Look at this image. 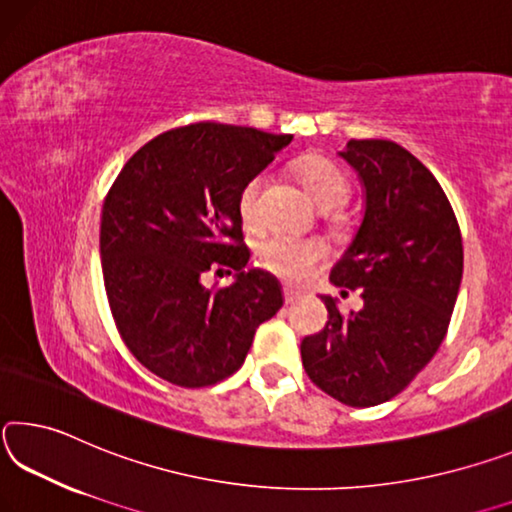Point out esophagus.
Returning a JSON list of instances; mask_svg holds the SVG:
<instances>
[{
	"label": "esophagus",
	"mask_w": 512,
	"mask_h": 512,
	"mask_svg": "<svg viewBox=\"0 0 512 512\" xmlns=\"http://www.w3.org/2000/svg\"><path fill=\"white\" fill-rule=\"evenodd\" d=\"M283 297H286V304H295V301L301 297V292L292 286H286L283 288Z\"/></svg>",
	"instance_id": "obj_1"
}]
</instances>
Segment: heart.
Wrapping results in <instances>:
<instances>
[{"label": "heart", "mask_w": 512, "mask_h": 512, "mask_svg": "<svg viewBox=\"0 0 512 512\" xmlns=\"http://www.w3.org/2000/svg\"><path fill=\"white\" fill-rule=\"evenodd\" d=\"M299 179L308 197L317 206L324 208V211L340 208L349 197L347 174L335 163L326 161V158L315 156L301 163ZM263 186L265 174H256L240 190L238 213L245 226H256L258 220H261L258 199H261ZM326 256H329V247L320 238H297L288 236V233H272V236L258 242V258H261V263L286 281L306 279Z\"/></svg>", "instance_id": "obj_1"}]
</instances>
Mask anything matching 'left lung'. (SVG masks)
Returning a JSON list of instances; mask_svg holds the SVG:
<instances>
[{"label": "left lung", "instance_id": "left-lung-1", "mask_svg": "<svg viewBox=\"0 0 512 512\" xmlns=\"http://www.w3.org/2000/svg\"><path fill=\"white\" fill-rule=\"evenodd\" d=\"M338 156L358 174L363 217L331 283L360 288L363 308L342 315L338 299L320 295L329 322L301 342V360L326 395L370 408L404 390L445 340L463 240L445 190L408 149L349 140Z\"/></svg>", "mask_w": 512, "mask_h": 512}]
</instances>
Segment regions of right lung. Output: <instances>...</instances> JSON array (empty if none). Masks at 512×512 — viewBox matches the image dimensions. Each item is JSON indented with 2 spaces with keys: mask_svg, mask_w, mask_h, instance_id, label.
<instances>
[{
  "mask_svg": "<svg viewBox=\"0 0 512 512\" xmlns=\"http://www.w3.org/2000/svg\"><path fill=\"white\" fill-rule=\"evenodd\" d=\"M292 136L201 122L165 131L129 158L99 231L104 286L122 340L149 372L204 388L245 363L254 333L283 306L276 276L245 270L238 195ZM226 266V289L200 276Z\"/></svg>",
  "mask_w": 512,
  "mask_h": 512,
  "instance_id": "obj_1",
  "label": "right lung"
}]
</instances>
